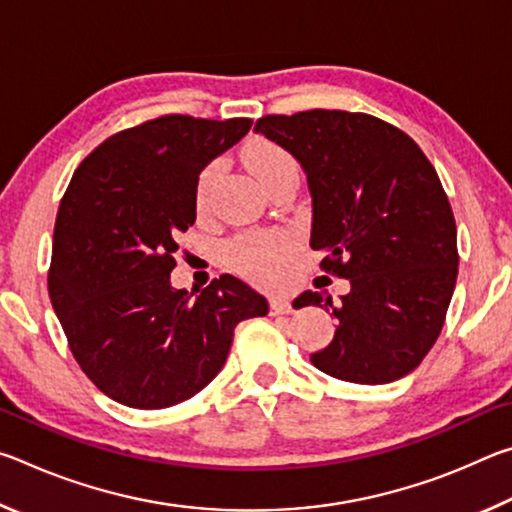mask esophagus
I'll return each mask as SVG.
<instances>
[{
    "instance_id": "34e87169",
    "label": "esophagus",
    "mask_w": 512,
    "mask_h": 512,
    "mask_svg": "<svg viewBox=\"0 0 512 512\" xmlns=\"http://www.w3.org/2000/svg\"><path fill=\"white\" fill-rule=\"evenodd\" d=\"M291 300L287 296H273L271 298V314H289Z\"/></svg>"
}]
</instances>
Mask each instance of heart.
Listing matches in <instances>:
<instances>
[{
  "label": "heart",
  "mask_w": 512,
  "mask_h": 512,
  "mask_svg": "<svg viewBox=\"0 0 512 512\" xmlns=\"http://www.w3.org/2000/svg\"><path fill=\"white\" fill-rule=\"evenodd\" d=\"M246 162L262 185H268L277 176H282V173L298 171L296 160L291 158V153L284 151L282 146L266 140H257L248 146ZM216 176H219V164H210V167L203 169L201 178H198L196 201L201 207L207 203V198H210V189ZM230 253L232 262H235L239 271L253 275L255 280L271 282L277 271H280L284 253H287V239L280 235H264V232H257V235H248L235 241Z\"/></svg>",
  "instance_id": "obj_1"
}]
</instances>
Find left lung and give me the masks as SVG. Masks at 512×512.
Here are the masks:
<instances>
[{
	"label": "left lung",
	"instance_id": "1",
	"mask_svg": "<svg viewBox=\"0 0 512 512\" xmlns=\"http://www.w3.org/2000/svg\"><path fill=\"white\" fill-rule=\"evenodd\" d=\"M255 133L300 162L311 196L309 246L350 280L339 305L305 291L293 307L339 320L311 363L352 384H388L436 343L458 275L456 223L436 169L409 135L363 112L268 115Z\"/></svg>",
	"mask_w": 512,
	"mask_h": 512
}]
</instances>
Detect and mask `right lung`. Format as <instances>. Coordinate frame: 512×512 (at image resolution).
Returning <instances> with one entry per match:
<instances>
[{"instance_id":"obj_1","label":"right lung","mask_w":512,"mask_h":512,"mask_svg":"<svg viewBox=\"0 0 512 512\" xmlns=\"http://www.w3.org/2000/svg\"><path fill=\"white\" fill-rule=\"evenodd\" d=\"M253 119L167 115L99 144L60 201L49 298L101 393L131 409H167L219 375L232 334L268 302L235 275L198 296L171 287L178 239L196 221L201 171Z\"/></svg>"}]
</instances>
